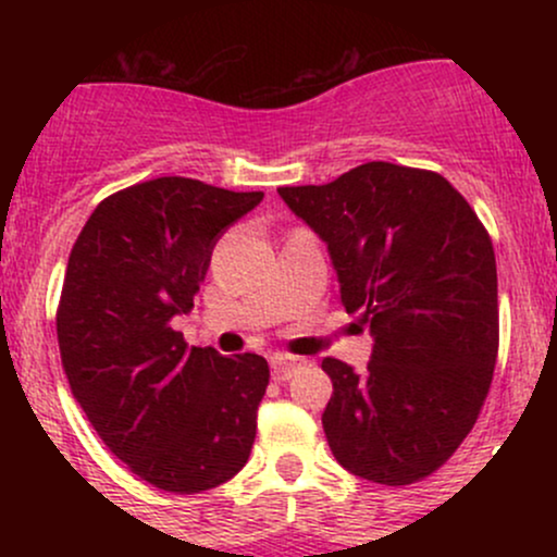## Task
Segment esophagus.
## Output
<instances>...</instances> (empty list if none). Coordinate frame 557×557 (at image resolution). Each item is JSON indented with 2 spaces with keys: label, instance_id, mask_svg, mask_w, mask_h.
Listing matches in <instances>:
<instances>
[{
  "label": "esophagus",
  "instance_id": "1",
  "mask_svg": "<svg viewBox=\"0 0 557 557\" xmlns=\"http://www.w3.org/2000/svg\"><path fill=\"white\" fill-rule=\"evenodd\" d=\"M270 367H272L274 380L285 382V380H290L293 374H296V369L300 367V359H293V356H283V354H274L270 359Z\"/></svg>",
  "mask_w": 557,
  "mask_h": 557
}]
</instances>
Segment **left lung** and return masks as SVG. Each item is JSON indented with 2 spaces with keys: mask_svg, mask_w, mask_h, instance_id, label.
Segmentation results:
<instances>
[{
  "mask_svg": "<svg viewBox=\"0 0 557 557\" xmlns=\"http://www.w3.org/2000/svg\"><path fill=\"white\" fill-rule=\"evenodd\" d=\"M277 194L327 243L345 311H361L374 335L367 372L322 361L332 456L387 487L421 482L490 393L500 343L490 233L443 175L403 164L367 162Z\"/></svg>",
  "mask_w": 557,
  "mask_h": 557,
  "instance_id": "left-lung-1",
  "label": "left lung"
}]
</instances>
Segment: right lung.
<instances>
[{
	"label": "right lung",
	"mask_w": 557,
	"mask_h": 557,
	"mask_svg": "<svg viewBox=\"0 0 557 557\" xmlns=\"http://www.w3.org/2000/svg\"><path fill=\"white\" fill-rule=\"evenodd\" d=\"M264 198L190 177L107 196L70 251L57 341L70 389L133 474L175 495L212 490L251 456L270 367L190 348L188 314L214 243Z\"/></svg>",
	"instance_id": "obj_1"
}]
</instances>
